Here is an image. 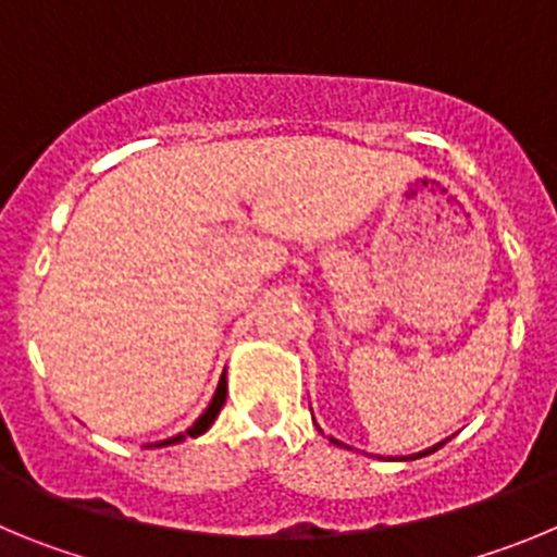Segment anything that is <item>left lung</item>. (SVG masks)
Here are the masks:
<instances>
[{"label":"left lung","mask_w":557,"mask_h":557,"mask_svg":"<svg viewBox=\"0 0 557 557\" xmlns=\"http://www.w3.org/2000/svg\"><path fill=\"white\" fill-rule=\"evenodd\" d=\"M333 441V444H341V441H335V438H330ZM441 444H444V441H441ZM441 444H435V447H430V449H424V453H416V455H410V460H416V458H424V455H430V453H435V449L441 447ZM405 460V458H403Z\"/></svg>","instance_id":"left-lung-1"}]
</instances>
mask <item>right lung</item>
Instances as JSON below:
<instances>
[{"label": "right lung", "mask_w": 557, "mask_h": 557, "mask_svg": "<svg viewBox=\"0 0 557 557\" xmlns=\"http://www.w3.org/2000/svg\"><path fill=\"white\" fill-rule=\"evenodd\" d=\"M224 399H227V377H224V374H222V380H219L216 394H213V399H210V405H208V408H205V413L199 416V419L191 424V428L185 430V433L174 435V438L158 441V444H147V447H169V444H177V441H183V438H197V435H202L205 430L210 428V424L216 422L219 410L224 408Z\"/></svg>", "instance_id": "right-lung-1"}]
</instances>
